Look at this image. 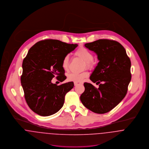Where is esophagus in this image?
<instances>
[{"instance_id":"esophagus-1","label":"esophagus","mask_w":149,"mask_h":149,"mask_svg":"<svg viewBox=\"0 0 149 149\" xmlns=\"http://www.w3.org/2000/svg\"><path fill=\"white\" fill-rule=\"evenodd\" d=\"M82 83L81 82H74V85L75 86H77V85H78V84H81Z\"/></svg>"}]
</instances>
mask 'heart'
<instances>
[{
  "mask_svg": "<svg viewBox=\"0 0 149 149\" xmlns=\"http://www.w3.org/2000/svg\"><path fill=\"white\" fill-rule=\"evenodd\" d=\"M75 55L81 58L85 62L86 66L88 68L92 67L94 63L93 60L94 59V55L93 53L87 49L85 47H80L75 52ZM69 65V56L68 55H66L63 60L62 63V68L67 71ZM88 76V73L87 71H83L81 73H70L67 75V80L70 82H81L83 81Z\"/></svg>",
  "mask_w": 149,
  "mask_h": 149,
  "instance_id": "1",
  "label": "heart"
}]
</instances>
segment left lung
<instances>
[{
	"label": "left lung",
	"instance_id": "8db88e82",
	"mask_svg": "<svg viewBox=\"0 0 149 149\" xmlns=\"http://www.w3.org/2000/svg\"><path fill=\"white\" fill-rule=\"evenodd\" d=\"M93 51L99 61L90 79L99 84L84 83V91L80 99L83 104L97 114L106 113L117 106L126 96L132 79L131 61L123 46L110 39H99L85 44Z\"/></svg>",
	"mask_w": 149,
	"mask_h": 149
}]
</instances>
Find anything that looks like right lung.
Instances as JSON below:
<instances>
[{"label":"right lung","instance_id":"obj_1","mask_svg":"<svg viewBox=\"0 0 149 149\" xmlns=\"http://www.w3.org/2000/svg\"><path fill=\"white\" fill-rule=\"evenodd\" d=\"M77 46V44L46 39L37 42L29 51L23 61L20 81L26 101L36 114L51 116L63 107L65 97L74 87V82L57 86L51 80L55 76L61 82L66 79L62 60Z\"/></svg>","mask_w":149,"mask_h":149}]
</instances>
